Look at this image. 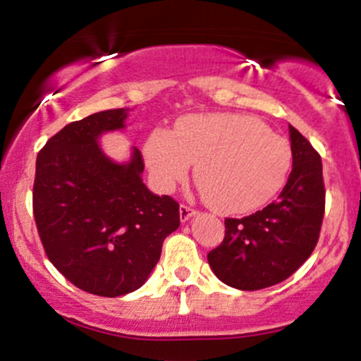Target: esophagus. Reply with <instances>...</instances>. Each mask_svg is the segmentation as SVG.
Wrapping results in <instances>:
<instances>
[{"label": "esophagus", "instance_id": "1", "mask_svg": "<svg viewBox=\"0 0 361 361\" xmlns=\"http://www.w3.org/2000/svg\"><path fill=\"white\" fill-rule=\"evenodd\" d=\"M179 214H180V221H188V219L190 218V216L196 214V209H192V207H190V206L180 204Z\"/></svg>", "mask_w": 361, "mask_h": 361}]
</instances>
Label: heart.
<instances>
[{"mask_svg": "<svg viewBox=\"0 0 361 361\" xmlns=\"http://www.w3.org/2000/svg\"><path fill=\"white\" fill-rule=\"evenodd\" d=\"M152 179L165 192L196 167L202 197L219 213H252L279 194L292 167L289 140L248 114L188 116L176 135L152 131L143 147Z\"/></svg>", "mask_w": 361, "mask_h": 361, "instance_id": "heart-1", "label": "heart"}]
</instances>
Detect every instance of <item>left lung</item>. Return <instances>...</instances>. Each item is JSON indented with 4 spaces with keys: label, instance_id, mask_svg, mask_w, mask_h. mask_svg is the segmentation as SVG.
<instances>
[{
    "label": "left lung",
    "instance_id": "1",
    "mask_svg": "<svg viewBox=\"0 0 361 361\" xmlns=\"http://www.w3.org/2000/svg\"><path fill=\"white\" fill-rule=\"evenodd\" d=\"M292 171L277 201L245 218L224 219V238L207 253L219 281L260 290L289 279L311 257L323 224L326 190L321 155L289 126Z\"/></svg>",
    "mask_w": 361,
    "mask_h": 361
}]
</instances>
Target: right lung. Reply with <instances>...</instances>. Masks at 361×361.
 I'll return each instance as SVG.
<instances>
[{"label":"right lung","mask_w":361,"mask_h":361,"mask_svg":"<svg viewBox=\"0 0 361 361\" xmlns=\"http://www.w3.org/2000/svg\"><path fill=\"white\" fill-rule=\"evenodd\" d=\"M126 109L72 121L38 152L33 216L45 255L79 289L118 298L140 289L180 224L179 202L142 182L143 157L114 164L99 145L125 126Z\"/></svg>","instance_id":"1"}]
</instances>
